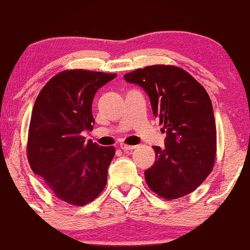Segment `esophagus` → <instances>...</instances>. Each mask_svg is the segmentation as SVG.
Masks as SVG:
<instances>
[{"mask_svg":"<svg viewBox=\"0 0 250 250\" xmlns=\"http://www.w3.org/2000/svg\"><path fill=\"white\" fill-rule=\"evenodd\" d=\"M137 147V146H129V145H125V143H120V149L124 150V151H131Z\"/></svg>","mask_w":250,"mask_h":250,"instance_id":"esophagus-1","label":"esophagus"}]
</instances>
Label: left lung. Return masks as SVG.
Returning <instances> with one entry per match:
<instances>
[{
    "label": "left lung",
    "mask_w": 250,
    "mask_h": 250,
    "mask_svg": "<svg viewBox=\"0 0 250 250\" xmlns=\"http://www.w3.org/2000/svg\"><path fill=\"white\" fill-rule=\"evenodd\" d=\"M124 77L146 91L153 115L167 129L166 147L153 146L155 162L145 172L147 186L167 201L194 192L216 159V125L205 88L173 65L146 66Z\"/></svg>",
    "instance_id": "left-lung-1"
}]
</instances>
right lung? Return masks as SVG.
<instances>
[{
	"label": "right lung",
	"mask_w": 250,
	"mask_h": 250,
	"mask_svg": "<svg viewBox=\"0 0 250 250\" xmlns=\"http://www.w3.org/2000/svg\"><path fill=\"white\" fill-rule=\"evenodd\" d=\"M117 74L67 69L50 78L37 96L27 138V159L55 196L74 206L95 200L107 184L115 146L86 140L94 129L97 90Z\"/></svg>",
	"instance_id": "add662e5"
}]
</instances>
